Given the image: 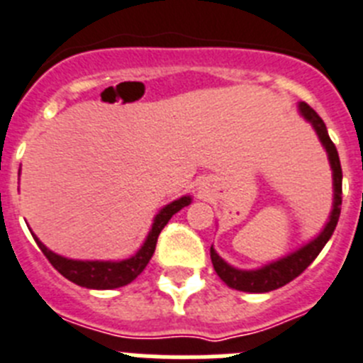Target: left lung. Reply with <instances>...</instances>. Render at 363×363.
I'll use <instances>...</instances> for the list:
<instances>
[{
	"label": "left lung",
	"instance_id": "left-lung-1",
	"mask_svg": "<svg viewBox=\"0 0 363 363\" xmlns=\"http://www.w3.org/2000/svg\"><path fill=\"white\" fill-rule=\"evenodd\" d=\"M299 111L303 113L305 118L314 125L321 144L325 146L327 153H329L330 168H333V181H334L333 213H330V219L325 225V228H323V232H321L314 241L305 245L303 248H299L298 252H294V254H291V256L283 257V259L276 261V263L267 264V267H263V269L259 270L232 269L230 264H226L225 261L217 256L213 248H210V257H212L213 269H216L217 276H219L220 279L230 286V289H235V291L270 292L279 289V286L286 285V283H291L292 279H296L299 274L307 269L308 264L316 259L318 254L321 252V248L325 247L327 241H329L330 235H333L334 228H336V225H338L340 210H342V164H340L338 150H336L334 143L330 140L325 124H323V121L318 116V113L314 111L313 107L308 106V104L301 102L299 104Z\"/></svg>",
	"mask_w": 363,
	"mask_h": 363
}]
</instances>
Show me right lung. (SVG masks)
<instances>
[{
    "mask_svg": "<svg viewBox=\"0 0 363 363\" xmlns=\"http://www.w3.org/2000/svg\"><path fill=\"white\" fill-rule=\"evenodd\" d=\"M191 203L190 197H181L179 201H173L172 204L164 206L155 217V223L151 226V232L147 235L146 242L143 248L135 254L133 257H129L125 261H72L65 259V257L58 256L55 252H50L43 242L38 241V247L43 252V256L49 259V263L58 270L64 277H67L69 281L77 283L86 289H116V286H124L131 283L138 274L146 269V264L150 263L153 252L157 247V239L162 228L168 225V220L172 219L173 213H177L184 206Z\"/></svg>",
    "mask_w": 363,
    "mask_h": 363,
    "instance_id": "right-lung-1",
    "label": "right lung"
}]
</instances>
